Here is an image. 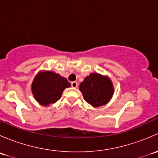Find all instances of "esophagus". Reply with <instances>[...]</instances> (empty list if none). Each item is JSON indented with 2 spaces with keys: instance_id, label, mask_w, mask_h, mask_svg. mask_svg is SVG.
Segmentation results:
<instances>
[{
  "instance_id": "obj_1",
  "label": "esophagus",
  "mask_w": 158,
  "mask_h": 158,
  "mask_svg": "<svg viewBox=\"0 0 158 158\" xmlns=\"http://www.w3.org/2000/svg\"><path fill=\"white\" fill-rule=\"evenodd\" d=\"M71 85H72V87H73V88H76V87L78 86V82H76V81H74V82H72Z\"/></svg>"
}]
</instances>
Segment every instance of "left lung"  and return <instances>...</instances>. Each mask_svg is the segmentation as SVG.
Masks as SVG:
<instances>
[{
	"instance_id": "1",
	"label": "left lung",
	"mask_w": 158,
	"mask_h": 158,
	"mask_svg": "<svg viewBox=\"0 0 158 158\" xmlns=\"http://www.w3.org/2000/svg\"><path fill=\"white\" fill-rule=\"evenodd\" d=\"M79 89L85 101L94 107H99L109 102L114 92L111 80L98 73H92L85 78Z\"/></svg>"
}]
</instances>
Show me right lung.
Listing matches in <instances>:
<instances>
[{"label":"right lung","instance_id":"right-lung-1","mask_svg":"<svg viewBox=\"0 0 158 158\" xmlns=\"http://www.w3.org/2000/svg\"><path fill=\"white\" fill-rule=\"evenodd\" d=\"M70 85L66 78L53 72H44L35 77L32 92L40 104L47 106L56 102L61 98L63 90Z\"/></svg>","mask_w":158,"mask_h":158}]
</instances>
